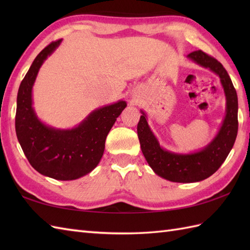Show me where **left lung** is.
Wrapping results in <instances>:
<instances>
[{
    "instance_id": "8db88e82",
    "label": "left lung",
    "mask_w": 250,
    "mask_h": 250,
    "mask_svg": "<svg viewBox=\"0 0 250 250\" xmlns=\"http://www.w3.org/2000/svg\"><path fill=\"white\" fill-rule=\"evenodd\" d=\"M200 66L209 68L220 78L226 95V117L218 131L209 144L203 149L191 153H176L164 149L159 144L147 122L145 111L137 125L141 149L146 161L159 176L174 183H196L213 175L225 162L236 140L237 94L229 74L215 58L202 50L191 52L187 56Z\"/></svg>"
}]
</instances>
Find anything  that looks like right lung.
Returning <instances> with one entry per match:
<instances>
[{
    "label": "right lung",
    "mask_w": 250,
    "mask_h": 250,
    "mask_svg": "<svg viewBox=\"0 0 250 250\" xmlns=\"http://www.w3.org/2000/svg\"><path fill=\"white\" fill-rule=\"evenodd\" d=\"M61 42H52L45 47L21 82L15 125L19 144L37 172L58 180H73L89 174L98 166L106 136L126 103L120 100L94 109L72 129H56L42 122L32 106V89L42 64Z\"/></svg>",
    "instance_id": "add662e5"
}]
</instances>
